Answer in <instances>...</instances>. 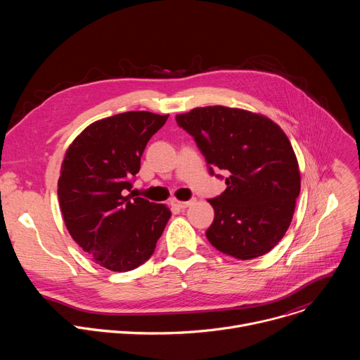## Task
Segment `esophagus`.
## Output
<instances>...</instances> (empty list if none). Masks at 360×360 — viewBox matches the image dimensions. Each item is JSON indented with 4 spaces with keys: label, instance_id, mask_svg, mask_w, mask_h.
<instances>
[{
    "label": "esophagus",
    "instance_id": "34e87169",
    "mask_svg": "<svg viewBox=\"0 0 360 360\" xmlns=\"http://www.w3.org/2000/svg\"><path fill=\"white\" fill-rule=\"evenodd\" d=\"M193 203V200H178V199H172L171 200V205L176 210H185L188 207H191V205Z\"/></svg>",
    "mask_w": 360,
    "mask_h": 360
}]
</instances>
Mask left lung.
Masks as SVG:
<instances>
[{"label":"left lung","instance_id":"8db88e82","mask_svg":"<svg viewBox=\"0 0 360 360\" xmlns=\"http://www.w3.org/2000/svg\"><path fill=\"white\" fill-rule=\"evenodd\" d=\"M176 122L193 136L212 175L229 174L226 189L210 199L215 219L208 240L240 261L268 253L288 231L300 192L286 134L265 115L222 105L193 108Z\"/></svg>","mask_w":360,"mask_h":360}]
</instances>
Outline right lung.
<instances>
[{
  "mask_svg": "<svg viewBox=\"0 0 360 360\" xmlns=\"http://www.w3.org/2000/svg\"><path fill=\"white\" fill-rule=\"evenodd\" d=\"M168 117L129 111L95 121L65 152L58 179L64 222L102 268L128 272L142 265L171 218L167 205L127 195L148 141Z\"/></svg>",
  "mask_w": 360,
  "mask_h": 360,
  "instance_id": "1",
  "label": "right lung"
}]
</instances>
